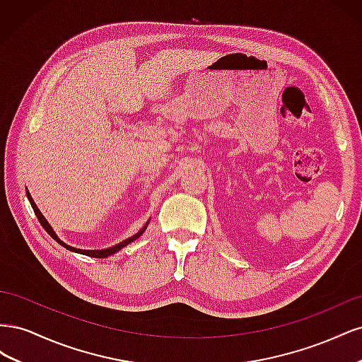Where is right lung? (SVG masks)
Instances as JSON below:
<instances>
[{
    "instance_id": "right-lung-1",
    "label": "right lung",
    "mask_w": 362,
    "mask_h": 362,
    "mask_svg": "<svg viewBox=\"0 0 362 362\" xmlns=\"http://www.w3.org/2000/svg\"><path fill=\"white\" fill-rule=\"evenodd\" d=\"M27 196H28V201H30V204H31V206H33V210H35V214H36V217L39 218V222H40V225L43 226V229H45V231L56 240V242L59 243V245H62L63 247H66L68 250H71V252H76V254H83V255H87V257H93V258H105V257H110V255H113V254H116L117 250H120L122 247H125L127 245H129V243H133L134 240H137L141 234L145 233V229H146V226H148V223L140 229V231L137 233V234H134L133 237H129V238H127V240H124V242H120V243H117V245H115V246H112V247H108V249H100V250H86V249H76V247H72V246H69V245H66V243H63L62 240L56 235V233H54V229L51 228V225L48 223V221L45 217H43V214L40 213V210L37 208V205L35 204V201L31 199V196H30V192L27 190Z\"/></svg>"
}]
</instances>
